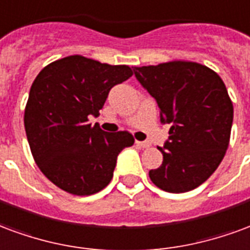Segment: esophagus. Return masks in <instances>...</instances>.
I'll list each match as a JSON object with an SVG mask.
<instances>
[{
  "label": "esophagus",
  "instance_id": "esophagus-1",
  "mask_svg": "<svg viewBox=\"0 0 250 250\" xmlns=\"http://www.w3.org/2000/svg\"><path fill=\"white\" fill-rule=\"evenodd\" d=\"M136 145L140 147H149L150 146V144L147 143V141H136Z\"/></svg>",
  "mask_w": 250,
  "mask_h": 250
}]
</instances>
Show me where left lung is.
Listing matches in <instances>:
<instances>
[{
    "mask_svg": "<svg viewBox=\"0 0 250 250\" xmlns=\"http://www.w3.org/2000/svg\"><path fill=\"white\" fill-rule=\"evenodd\" d=\"M134 76L158 104L163 124H170L161 150L163 164L149 172L169 193H185L205 183L225 156L233 123L227 86L205 65L190 61L134 66Z\"/></svg>",
    "mask_w": 250,
    "mask_h": 250,
    "instance_id": "obj_1",
    "label": "left lung"
}]
</instances>
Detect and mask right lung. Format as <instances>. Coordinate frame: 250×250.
<instances>
[{
  "label": "right lung",
  "instance_id": "obj_1",
  "mask_svg": "<svg viewBox=\"0 0 250 250\" xmlns=\"http://www.w3.org/2000/svg\"><path fill=\"white\" fill-rule=\"evenodd\" d=\"M126 65L101 63L69 56L49 63L33 81L23 124L33 158L56 187L76 196H90L110 183L129 132L109 133L97 117L114 85L132 77Z\"/></svg>",
  "mask_w": 250,
  "mask_h": 250
}]
</instances>
